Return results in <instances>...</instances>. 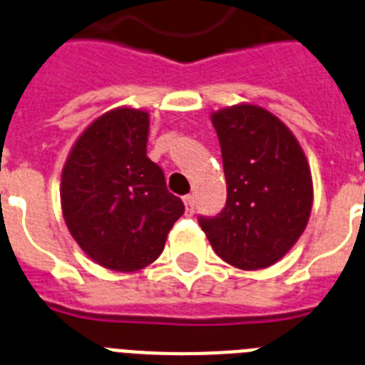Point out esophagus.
<instances>
[{
	"label": "esophagus",
	"instance_id": "esophagus-1",
	"mask_svg": "<svg viewBox=\"0 0 365 365\" xmlns=\"http://www.w3.org/2000/svg\"><path fill=\"white\" fill-rule=\"evenodd\" d=\"M183 204H185V210H187L189 213H192V207H195V198H192L191 195L183 197Z\"/></svg>",
	"mask_w": 365,
	"mask_h": 365
}]
</instances>
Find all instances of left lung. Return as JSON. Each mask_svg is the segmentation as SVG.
Instances as JSON below:
<instances>
[{
	"instance_id": "1",
	"label": "left lung",
	"mask_w": 365,
	"mask_h": 365,
	"mask_svg": "<svg viewBox=\"0 0 365 365\" xmlns=\"http://www.w3.org/2000/svg\"><path fill=\"white\" fill-rule=\"evenodd\" d=\"M228 200L200 226L219 258L243 271L271 267L306 230L314 182L304 150L278 116L256 103L211 113Z\"/></svg>"
}]
</instances>
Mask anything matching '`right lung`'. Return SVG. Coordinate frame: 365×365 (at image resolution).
<instances>
[{"label": "right lung", "instance_id": "obj_1", "mask_svg": "<svg viewBox=\"0 0 365 365\" xmlns=\"http://www.w3.org/2000/svg\"><path fill=\"white\" fill-rule=\"evenodd\" d=\"M148 131V111L115 107L85 128L61 174L66 228L109 271L135 272L154 263L185 210L146 155Z\"/></svg>", "mask_w": 365, "mask_h": 365}]
</instances>
